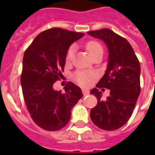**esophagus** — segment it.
I'll list each match as a JSON object with an SVG mask.
<instances>
[{"label": "esophagus", "instance_id": "34e87169", "mask_svg": "<svg viewBox=\"0 0 155 155\" xmlns=\"http://www.w3.org/2000/svg\"><path fill=\"white\" fill-rule=\"evenodd\" d=\"M82 92H83V94H84V95H87V94H90V91H88L87 89H83V90H82Z\"/></svg>", "mask_w": 155, "mask_h": 155}]
</instances>
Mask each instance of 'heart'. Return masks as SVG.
<instances>
[{
    "label": "heart",
    "instance_id": "b5f03b06",
    "mask_svg": "<svg viewBox=\"0 0 155 155\" xmlns=\"http://www.w3.org/2000/svg\"><path fill=\"white\" fill-rule=\"evenodd\" d=\"M86 49H87L89 54H91V56H94V54H97L101 51H103L102 46L100 43H98L97 41H91L86 44ZM74 53V47L71 46L69 48L66 54V61H71V59L73 58ZM74 79L82 85H89L92 81V74L85 72H77L74 74Z\"/></svg>",
    "mask_w": 155,
    "mask_h": 155
}]
</instances>
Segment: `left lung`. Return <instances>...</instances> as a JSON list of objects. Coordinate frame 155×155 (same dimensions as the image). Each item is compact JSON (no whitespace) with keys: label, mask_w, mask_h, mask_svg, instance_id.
<instances>
[{"label":"left lung","mask_w":155,"mask_h":155,"mask_svg":"<svg viewBox=\"0 0 155 155\" xmlns=\"http://www.w3.org/2000/svg\"><path fill=\"white\" fill-rule=\"evenodd\" d=\"M88 34L103 41L107 46V69L96 87L111 91L110 95L103 100L102 92L97 88L91 90V94L97 98L98 102L91 109V119L102 130H118L130 120L140 94V62L128 41L110 29Z\"/></svg>","instance_id":"8db88e82"}]
</instances>
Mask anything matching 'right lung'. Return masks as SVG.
I'll return each mask as SVG.
<instances>
[{
  "label": "right lung",
  "instance_id": "add662e5",
  "mask_svg": "<svg viewBox=\"0 0 155 155\" xmlns=\"http://www.w3.org/2000/svg\"><path fill=\"white\" fill-rule=\"evenodd\" d=\"M84 33L51 28L40 33L25 51L21 77L22 93L29 113L45 130L62 129L71 120V110L83 94L80 87L68 82L64 93L54 91L65 64L69 47Z\"/></svg>",
  "mask_w": 155,
  "mask_h": 155
}]
</instances>
